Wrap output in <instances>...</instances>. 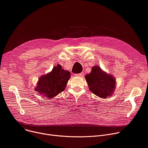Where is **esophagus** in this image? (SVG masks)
<instances>
[{"label":"esophagus","instance_id":"34e87169","mask_svg":"<svg viewBox=\"0 0 148 148\" xmlns=\"http://www.w3.org/2000/svg\"><path fill=\"white\" fill-rule=\"evenodd\" d=\"M83 75H84V73H81L80 74H76L74 75L76 77H82L83 76Z\"/></svg>","mask_w":148,"mask_h":148}]
</instances>
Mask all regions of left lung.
Segmentation results:
<instances>
[{"label":"left lung","instance_id":"left-lung-1","mask_svg":"<svg viewBox=\"0 0 148 148\" xmlns=\"http://www.w3.org/2000/svg\"><path fill=\"white\" fill-rule=\"evenodd\" d=\"M85 78L89 90L100 97L111 96L115 88V78L103 72L99 66H93L91 73L86 75Z\"/></svg>","mask_w":148,"mask_h":148}]
</instances>
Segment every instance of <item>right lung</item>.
<instances>
[{"instance_id":"add662e5","label":"right lung","mask_w":148,"mask_h":148,"mask_svg":"<svg viewBox=\"0 0 148 148\" xmlns=\"http://www.w3.org/2000/svg\"><path fill=\"white\" fill-rule=\"evenodd\" d=\"M71 73L58 64L51 73L39 78L35 90L45 97H53L63 92L71 77Z\"/></svg>"}]
</instances>
